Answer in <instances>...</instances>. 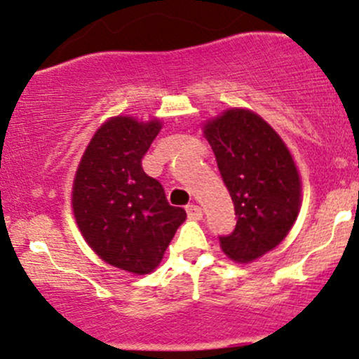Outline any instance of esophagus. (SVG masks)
I'll list each match as a JSON object with an SVG mask.
<instances>
[{"label": "esophagus", "instance_id": "34e87169", "mask_svg": "<svg viewBox=\"0 0 359 359\" xmlns=\"http://www.w3.org/2000/svg\"><path fill=\"white\" fill-rule=\"evenodd\" d=\"M186 211H187V217L192 218V220H201V218H203V210L199 208L198 205H194V203L187 205Z\"/></svg>", "mask_w": 359, "mask_h": 359}]
</instances>
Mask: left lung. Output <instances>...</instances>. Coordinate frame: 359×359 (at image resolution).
Instances as JSON below:
<instances>
[{"label": "left lung", "instance_id": "obj_1", "mask_svg": "<svg viewBox=\"0 0 359 359\" xmlns=\"http://www.w3.org/2000/svg\"><path fill=\"white\" fill-rule=\"evenodd\" d=\"M237 224L220 246L236 262H252L284 241L301 206V180L284 141L262 116L227 110L205 126Z\"/></svg>", "mask_w": 359, "mask_h": 359}]
</instances>
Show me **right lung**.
Listing matches in <instances>:
<instances>
[{
	"label": "right lung",
	"instance_id": "obj_1",
	"mask_svg": "<svg viewBox=\"0 0 359 359\" xmlns=\"http://www.w3.org/2000/svg\"><path fill=\"white\" fill-rule=\"evenodd\" d=\"M160 129L158 120H108L90 139L72 192L86 243L107 263L139 275L156 269L187 217L142 170V158Z\"/></svg>",
	"mask_w": 359,
	"mask_h": 359
}]
</instances>
